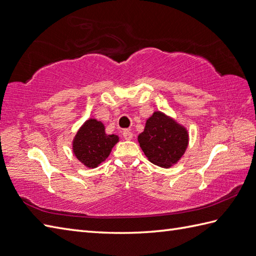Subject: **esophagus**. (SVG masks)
I'll return each mask as SVG.
<instances>
[{
  "mask_svg": "<svg viewBox=\"0 0 256 256\" xmlns=\"http://www.w3.org/2000/svg\"><path fill=\"white\" fill-rule=\"evenodd\" d=\"M123 138H124V140H132L133 138V133L130 132V130H123Z\"/></svg>",
  "mask_w": 256,
  "mask_h": 256,
  "instance_id": "34e87169",
  "label": "esophagus"
}]
</instances>
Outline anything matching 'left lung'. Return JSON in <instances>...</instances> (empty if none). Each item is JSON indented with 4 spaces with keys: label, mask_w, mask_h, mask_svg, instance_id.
<instances>
[{
    "label": "left lung",
    "mask_w": 256,
    "mask_h": 256,
    "mask_svg": "<svg viewBox=\"0 0 256 256\" xmlns=\"http://www.w3.org/2000/svg\"><path fill=\"white\" fill-rule=\"evenodd\" d=\"M138 140L147 159L162 168L176 164L188 146L186 126L162 111H155L147 118L145 128Z\"/></svg>",
    "instance_id": "8db88e82"
}]
</instances>
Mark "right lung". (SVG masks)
Returning a JSON list of instances; mask_svg holds the SVG:
<instances>
[{
  "label": "right lung",
  "instance_id": "right-lung-1",
  "mask_svg": "<svg viewBox=\"0 0 256 256\" xmlns=\"http://www.w3.org/2000/svg\"><path fill=\"white\" fill-rule=\"evenodd\" d=\"M118 142V135L106 133L102 122L89 118L74 136L72 150L78 162L85 167L94 169L109 157L112 148Z\"/></svg>",
  "mask_w": 256,
  "mask_h": 256
}]
</instances>
